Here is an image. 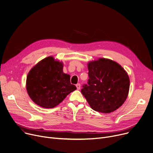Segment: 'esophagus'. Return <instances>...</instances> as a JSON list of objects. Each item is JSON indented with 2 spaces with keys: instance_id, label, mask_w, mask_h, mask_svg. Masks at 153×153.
I'll use <instances>...</instances> for the list:
<instances>
[{
  "instance_id": "1",
  "label": "esophagus",
  "mask_w": 153,
  "mask_h": 153,
  "mask_svg": "<svg viewBox=\"0 0 153 153\" xmlns=\"http://www.w3.org/2000/svg\"><path fill=\"white\" fill-rule=\"evenodd\" d=\"M76 88L78 90H79L80 89V88H81V85L79 83H78L76 85Z\"/></svg>"
}]
</instances>
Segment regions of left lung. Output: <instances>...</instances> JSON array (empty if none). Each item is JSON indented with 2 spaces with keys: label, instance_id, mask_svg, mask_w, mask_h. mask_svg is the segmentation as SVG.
<instances>
[{
  "label": "left lung",
  "instance_id": "1",
  "mask_svg": "<svg viewBox=\"0 0 153 153\" xmlns=\"http://www.w3.org/2000/svg\"><path fill=\"white\" fill-rule=\"evenodd\" d=\"M88 84L81 92L91 108L108 113L120 107L126 100L130 80L124 69L117 62L100 58L88 63Z\"/></svg>",
  "mask_w": 153,
  "mask_h": 153
}]
</instances>
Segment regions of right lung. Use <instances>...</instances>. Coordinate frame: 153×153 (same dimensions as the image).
I'll list each match as a JSON object with an SVG mask.
<instances>
[{"instance_id":"obj_1","label":"right lung","mask_w":153,"mask_h":153,"mask_svg":"<svg viewBox=\"0 0 153 153\" xmlns=\"http://www.w3.org/2000/svg\"><path fill=\"white\" fill-rule=\"evenodd\" d=\"M26 89L34 103L43 108H51L62 102L76 88L70 83V75L64 74L62 63L50 56L30 70Z\"/></svg>"}]
</instances>
